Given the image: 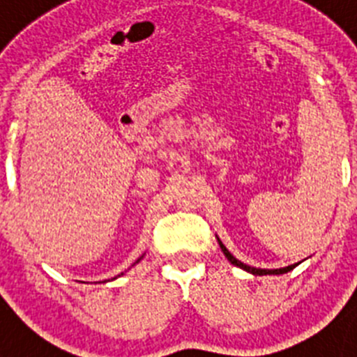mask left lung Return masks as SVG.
Instances as JSON below:
<instances>
[{
	"mask_svg": "<svg viewBox=\"0 0 357 357\" xmlns=\"http://www.w3.org/2000/svg\"><path fill=\"white\" fill-rule=\"evenodd\" d=\"M218 243H220V248H222V252L223 254H225V257L227 259L230 261V263L234 264V266H238V268H241V270H245V272H250V273H254V275H280V273H288V272H291L293 268L296 266V264H291V266H286V268H277V270H263V268H254V266H248V264H245V263H241V261H238L234 257V255L230 254L229 250H227L225 248V245H223L222 241H220V238H218Z\"/></svg>",
	"mask_w": 357,
	"mask_h": 357,
	"instance_id": "8db88e82",
	"label": "left lung"
}]
</instances>
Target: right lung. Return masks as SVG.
Masks as SVG:
<instances>
[{"label":"right lung","mask_w":357,"mask_h":357,"mask_svg":"<svg viewBox=\"0 0 357 357\" xmlns=\"http://www.w3.org/2000/svg\"><path fill=\"white\" fill-rule=\"evenodd\" d=\"M141 257H143V255H141ZM141 257H139V259H137V261H135V263H139V261H141ZM121 275H123V273H121Z\"/></svg>","instance_id":"add662e5"}]
</instances>
